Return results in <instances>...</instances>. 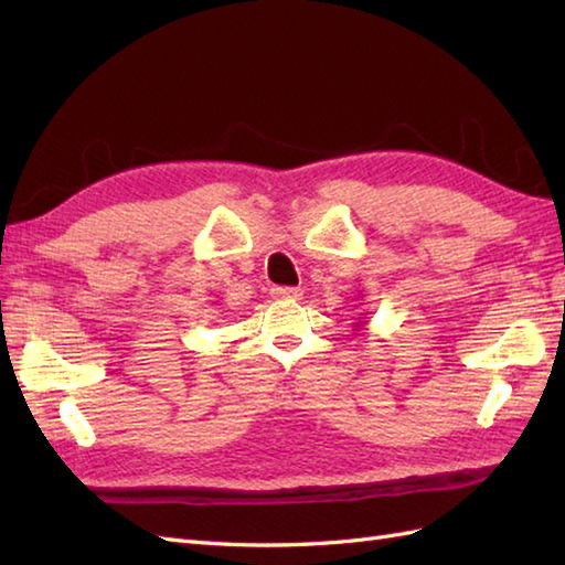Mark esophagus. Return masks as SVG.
Here are the masks:
<instances>
[{
    "label": "esophagus",
    "instance_id": "1",
    "mask_svg": "<svg viewBox=\"0 0 565 565\" xmlns=\"http://www.w3.org/2000/svg\"><path fill=\"white\" fill-rule=\"evenodd\" d=\"M271 296L276 301H298V298L303 296L301 289H294V286H274Z\"/></svg>",
    "mask_w": 565,
    "mask_h": 565
}]
</instances>
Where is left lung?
Masks as SVG:
<instances>
[{
	"instance_id": "obj_1",
	"label": "left lung",
	"mask_w": 565,
	"mask_h": 565,
	"mask_svg": "<svg viewBox=\"0 0 565 565\" xmlns=\"http://www.w3.org/2000/svg\"><path fill=\"white\" fill-rule=\"evenodd\" d=\"M364 326H366V320H359V322H356V326H354V328H356V330H362V328H364Z\"/></svg>"
}]
</instances>
